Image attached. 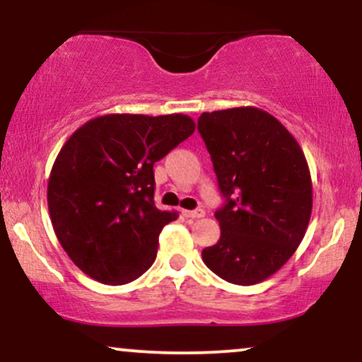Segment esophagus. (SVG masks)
<instances>
[{
    "mask_svg": "<svg viewBox=\"0 0 362 362\" xmlns=\"http://www.w3.org/2000/svg\"><path fill=\"white\" fill-rule=\"evenodd\" d=\"M182 214L185 216V218H192V219H197V218H204V209H194V211H189V209H184L182 211Z\"/></svg>",
    "mask_w": 362,
    "mask_h": 362,
    "instance_id": "34e87169",
    "label": "esophagus"
}]
</instances>
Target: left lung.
<instances>
[{
  "mask_svg": "<svg viewBox=\"0 0 362 362\" xmlns=\"http://www.w3.org/2000/svg\"><path fill=\"white\" fill-rule=\"evenodd\" d=\"M197 129L226 199L214 213L221 236L202 260L231 284H257L293 257L308 228L313 189L305 153L257 107L204 112Z\"/></svg>",
  "mask_w": 362,
  "mask_h": 362,
  "instance_id": "8db88e82",
  "label": "left lung"
}]
</instances>
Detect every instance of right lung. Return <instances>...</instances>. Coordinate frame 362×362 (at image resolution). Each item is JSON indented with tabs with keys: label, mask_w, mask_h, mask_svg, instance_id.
Returning <instances> with one entry per match:
<instances>
[{
	"label": "right lung",
	"mask_w": 362,
	"mask_h": 362,
	"mask_svg": "<svg viewBox=\"0 0 362 362\" xmlns=\"http://www.w3.org/2000/svg\"><path fill=\"white\" fill-rule=\"evenodd\" d=\"M194 131L184 114H107L66 141L49 177V214L61 247L86 276L119 286L151 267L158 236L178 216L155 206L153 165Z\"/></svg>",
	"instance_id": "1"
}]
</instances>
